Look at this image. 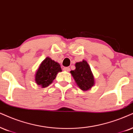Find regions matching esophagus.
I'll use <instances>...</instances> for the list:
<instances>
[{
    "instance_id": "34e87169",
    "label": "esophagus",
    "mask_w": 133,
    "mask_h": 133,
    "mask_svg": "<svg viewBox=\"0 0 133 133\" xmlns=\"http://www.w3.org/2000/svg\"><path fill=\"white\" fill-rule=\"evenodd\" d=\"M63 70H65V71H69L70 68H69V67H64V68H63Z\"/></svg>"
}]
</instances>
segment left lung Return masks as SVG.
<instances>
[{"label":"left lung","mask_w":133,"mask_h":133,"mask_svg":"<svg viewBox=\"0 0 133 133\" xmlns=\"http://www.w3.org/2000/svg\"><path fill=\"white\" fill-rule=\"evenodd\" d=\"M78 87L83 91L90 90L95 85V78L88 63L83 60L75 64V69L70 71Z\"/></svg>","instance_id":"1"}]
</instances>
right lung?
Segmentation results:
<instances>
[{"instance_id": "1", "label": "right lung", "mask_w": 133, "mask_h": 133, "mask_svg": "<svg viewBox=\"0 0 133 133\" xmlns=\"http://www.w3.org/2000/svg\"><path fill=\"white\" fill-rule=\"evenodd\" d=\"M59 64L47 57L40 64L37 70L35 81L42 88L49 86L56 78L58 72H61Z\"/></svg>"}]
</instances>
